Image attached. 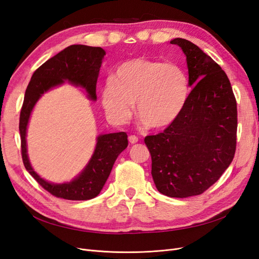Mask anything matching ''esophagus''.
I'll return each mask as SVG.
<instances>
[{"label":"esophagus","mask_w":259,"mask_h":259,"mask_svg":"<svg viewBox=\"0 0 259 259\" xmlns=\"http://www.w3.org/2000/svg\"><path fill=\"white\" fill-rule=\"evenodd\" d=\"M128 142L131 144H136V143H138V137L135 136V135H130L128 136Z\"/></svg>","instance_id":"34e87169"}]
</instances>
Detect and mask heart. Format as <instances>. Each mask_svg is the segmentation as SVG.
Listing matches in <instances>:
<instances>
[{
    "label": "heart",
    "mask_w": 259,
    "mask_h": 259,
    "mask_svg": "<svg viewBox=\"0 0 259 259\" xmlns=\"http://www.w3.org/2000/svg\"><path fill=\"white\" fill-rule=\"evenodd\" d=\"M189 96V81L175 64L143 57L116 67L112 79L101 90V105L108 119L125 124L137 112L153 128L167 127L176 121Z\"/></svg>",
    "instance_id": "heart-1"
}]
</instances>
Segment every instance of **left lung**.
Returning a JSON list of instances; mask_svg holds the SVG:
<instances>
[{
	"label": "left lung",
	"instance_id": "left-lung-1",
	"mask_svg": "<svg viewBox=\"0 0 259 259\" xmlns=\"http://www.w3.org/2000/svg\"><path fill=\"white\" fill-rule=\"evenodd\" d=\"M170 44L185 53L193 89L176 121L163 133L147 136L145 144L156 189L170 198H188L207 190L232 162L237 100L228 76L208 55L185 38Z\"/></svg>",
	"mask_w": 259,
	"mask_h": 259
}]
</instances>
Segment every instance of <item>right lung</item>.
I'll return each instance as SVG.
<instances>
[{"instance_id":"add662e5","label":"right lung","mask_w":259,"mask_h":259,"mask_svg":"<svg viewBox=\"0 0 259 259\" xmlns=\"http://www.w3.org/2000/svg\"><path fill=\"white\" fill-rule=\"evenodd\" d=\"M105 55L106 52L101 48L70 45L35 70L26 90L19 119L22 162L29 174L56 198L84 201L97 197L116 158L128 145L127 135L120 132L98 136L95 151L82 173L70 183L51 184L35 173L28 159L26 133L30 114L45 92L65 81L82 86L88 92L89 98L96 100L97 77Z\"/></svg>"}]
</instances>
